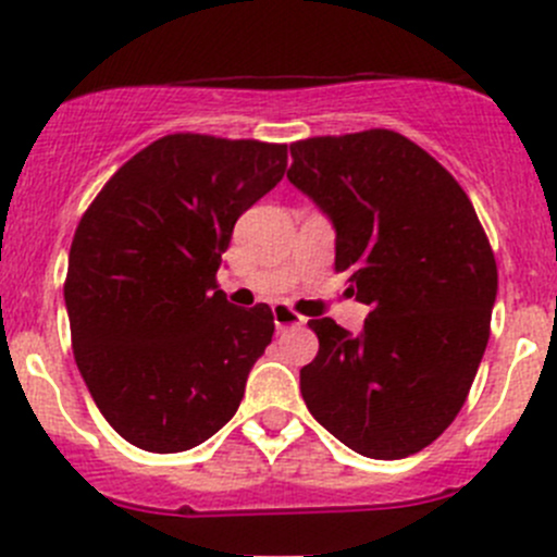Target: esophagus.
<instances>
[{"mask_svg": "<svg viewBox=\"0 0 557 557\" xmlns=\"http://www.w3.org/2000/svg\"><path fill=\"white\" fill-rule=\"evenodd\" d=\"M273 322H276V330H289V327H300L306 319H302L297 311H292L289 306H273Z\"/></svg>", "mask_w": 557, "mask_h": 557, "instance_id": "1", "label": "esophagus"}]
</instances>
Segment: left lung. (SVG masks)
<instances>
[{"mask_svg": "<svg viewBox=\"0 0 557 557\" xmlns=\"http://www.w3.org/2000/svg\"><path fill=\"white\" fill-rule=\"evenodd\" d=\"M286 178L335 227V271L371 306L362 333L311 319L308 411L366 458L400 460L463 409L490 338L498 268L458 181L409 137L366 129L289 146Z\"/></svg>", "mask_w": 557, "mask_h": 557, "instance_id": "left-lung-1", "label": "left lung"}]
</instances>
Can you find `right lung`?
Returning <instances> with one entry per match:
<instances>
[{"instance_id": "1", "label": "right lung", "mask_w": 557, "mask_h": 557, "mask_svg": "<svg viewBox=\"0 0 557 557\" xmlns=\"http://www.w3.org/2000/svg\"><path fill=\"white\" fill-rule=\"evenodd\" d=\"M286 146L164 135L102 186L70 249L75 362L121 438L184 453L222 431L273 311L235 308L216 271L244 211L284 178Z\"/></svg>"}]
</instances>
